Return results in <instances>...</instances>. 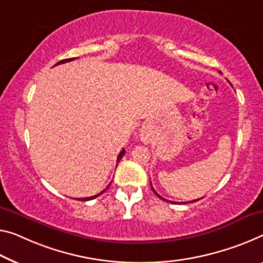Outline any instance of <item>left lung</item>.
Here are the masks:
<instances>
[{
	"mask_svg": "<svg viewBox=\"0 0 263 263\" xmlns=\"http://www.w3.org/2000/svg\"><path fill=\"white\" fill-rule=\"evenodd\" d=\"M151 187H152V191L155 193V195H157V197H159V199H161V200H163V201H167V202H172V201H169V200H165V199H163L162 196L161 195H159V194H157L156 192H155V189L153 188V185H152V182H151ZM202 199V197H201ZM201 199H197V200H193V201H188V202H180V203H192V202H196V201H199V200H201ZM172 203H176V202H172Z\"/></svg>",
	"mask_w": 263,
	"mask_h": 263,
	"instance_id": "obj_1",
	"label": "left lung"
}]
</instances>
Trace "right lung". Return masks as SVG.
<instances>
[{
  "label": "right lung",
  "mask_w": 263,
  "mask_h": 263,
  "mask_svg": "<svg viewBox=\"0 0 263 263\" xmlns=\"http://www.w3.org/2000/svg\"><path fill=\"white\" fill-rule=\"evenodd\" d=\"M75 59V58H74ZM74 59H66V60H62V61H60V62H58L55 64V66H58V64H61V63H66V62H70V61H72V60ZM124 153H126V151H124V149H122V151H121V153L119 154V156H118V163L120 162V160L122 159L123 157V155H124ZM108 187H109V184H108ZM108 187L106 188V189H108ZM106 189H103L102 192L101 193H99V194H96V195H94V196H89V197H82V199H79V201H89V200H92V199H95V197H98V196H100L101 194H103L104 193V191H106Z\"/></svg>",
  "instance_id": "right-lung-1"
}]
</instances>
